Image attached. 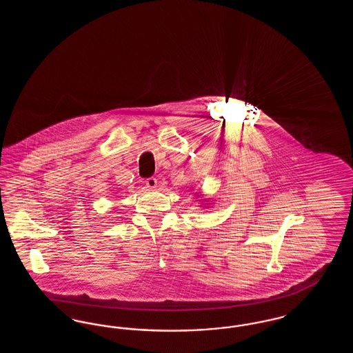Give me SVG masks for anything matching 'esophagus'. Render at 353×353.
<instances>
[{"instance_id":"esophagus-1","label":"esophagus","mask_w":353,"mask_h":353,"mask_svg":"<svg viewBox=\"0 0 353 353\" xmlns=\"http://www.w3.org/2000/svg\"><path fill=\"white\" fill-rule=\"evenodd\" d=\"M145 184H147V186H148L150 189H154V188L157 186V179H154V177H150V179H147V180H145Z\"/></svg>"}]
</instances>
